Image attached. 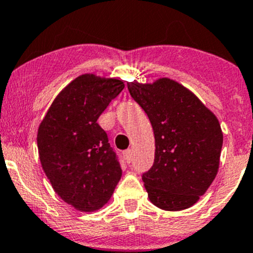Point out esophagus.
<instances>
[{
    "mask_svg": "<svg viewBox=\"0 0 253 253\" xmlns=\"http://www.w3.org/2000/svg\"><path fill=\"white\" fill-rule=\"evenodd\" d=\"M124 159H125V161L127 162V164H129V162H131V160H132V151L129 150H125L124 151Z\"/></svg>",
    "mask_w": 253,
    "mask_h": 253,
    "instance_id": "obj_1",
    "label": "esophagus"
}]
</instances>
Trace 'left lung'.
Returning <instances> with one entry per match:
<instances>
[{
  "mask_svg": "<svg viewBox=\"0 0 253 253\" xmlns=\"http://www.w3.org/2000/svg\"><path fill=\"white\" fill-rule=\"evenodd\" d=\"M131 97L148 115L155 137V159L142 179L159 209L180 211L203 196L219 166L223 133L212 111L178 82L127 84Z\"/></svg>",
  "mask_w": 253,
  "mask_h": 253,
  "instance_id": "1",
  "label": "left lung"
}]
</instances>
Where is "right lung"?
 Listing matches in <instances>:
<instances>
[{
	"label": "right lung",
	"mask_w": 253,
	"mask_h": 253,
	"mask_svg": "<svg viewBox=\"0 0 253 253\" xmlns=\"http://www.w3.org/2000/svg\"><path fill=\"white\" fill-rule=\"evenodd\" d=\"M124 88L119 79L79 76L57 95L39 127L42 169L55 193L79 211L104 206L122 175L97 120Z\"/></svg>",
	"instance_id": "add662e5"
}]
</instances>
